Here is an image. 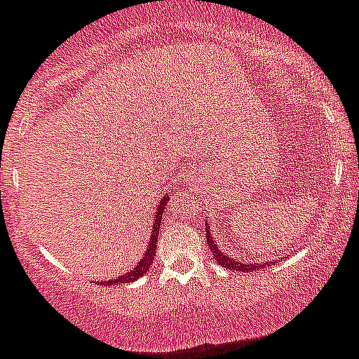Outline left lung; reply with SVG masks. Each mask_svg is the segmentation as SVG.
Returning <instances> with one entry per match:
<instances>
[{
    "label": "left lung",
    "mask_w": 359,
    "mask_h": 359,
    "mask_svg": "<svg viewBox=\"0 0 359 359\" xmlns=\"http://www.w3.org/2000/svg\"><path fill=\"white\" fill-rule=\"evenodd\" d=\"M206 243H208V250L213 254L215 261L218 262L220 266H224V268L227 269H236V271H257V269H264V266H271L273 262H264V264H259V262H250V264H243V262L236 261V259L229 257V255L222 254L220 248L217 247V243L213 241V238H211V234L206 231Z\"/></svg>",
    "instance_id": "1"
}]
</instances>
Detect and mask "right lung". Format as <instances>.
<instances>
[{
  "label": "right lung",
  "mask_w": 359,
  "mask_h": 359,
  "mask_svg": "<svg viewBox=\"0 0 359 359\" xmlns=\"http://www.w3.org/2000/svg\"><path fill=\"white\" fill-rule=\"evenodd\" d=\"M167 204V197H163L162 201H160L158 208H156V213H155V224H153V229H151V238L148 240V248H146V254L144 257L141 259V261L137 262V266H134V268L130 269L128 273H125V275L118 276L116 280H107V282H104L105 285H116V284H130V282H134V280H137L139 276L144 275L146 271H148V268L151 266L153 262V255H155V250H156V240H158V231L160 227H162V215L165 213V206Z\"/></svg>",
  "instance_id": "add662e5"
}]
</instances>
